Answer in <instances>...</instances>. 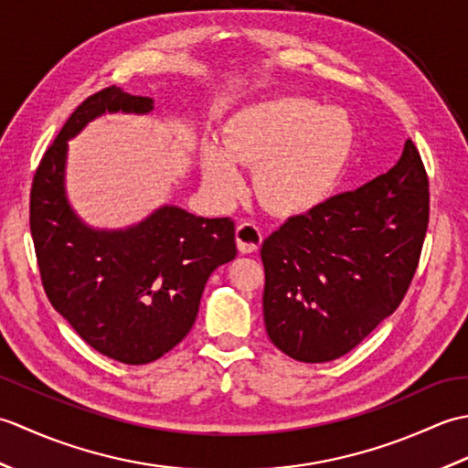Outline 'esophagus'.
Segmentation results:
<instances>
[{
  "instance_id": "esophagus-1",
  "label": "esophagus",
  "mask_w": 468,
  "mask_h": 468,
  "mask_svg": "<svg viewBox=\"0 0 468 468\" xmlns=\"http://www.w3.org/2000/svg\"><path fill=\"white\" fill-rule=\"evenodd\" d=\"M235 237H237V247H239V251L245 255L260 250V245L263 241L261 229L251 221H241L239 225H237Z\"/></svg>"
}]
</instances>
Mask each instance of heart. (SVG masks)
<instances>
[{"label": "heart", "mask_w": 468, "mask_h": 468, "mask_svg": "<svg viewBox=\"0 0 468 468\" xmlns=\"http://www.w3.org/2000/svg\"><path fill=\"white\" fill-rule=\"evenodd\" d=\"M356 131L346 111L290 96L245 108L225 143L208 138L198 165L217 203L231 205L247 188L243 165L257 166V191L273 211L305 213L335 191L350 161Z\"/></svg>", "instance_id": "heart-1"}]
</instances>
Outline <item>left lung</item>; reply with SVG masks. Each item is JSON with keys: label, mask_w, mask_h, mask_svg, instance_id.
<instances>
[{"label": "left lung", "mask_w": 468, "mask_h": 468, "mask_svg": "<svg viewBox=\"0 0 468 468\" xmlns=\"http://www.w3.org/2000/svg\"><path fill=\"white\" fill-rule=\"evenodd\" d=\"M429 227V178L412 141L386 175L267 237L263 320L297 362L347 354L409 292Z\"/></svg>", "instance_id": "1"}]
</instances>
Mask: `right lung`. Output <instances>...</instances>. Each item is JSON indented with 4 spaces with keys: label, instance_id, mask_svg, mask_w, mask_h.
I'll return each instance as SVG.
<instances>
[{
    "label": "right lung",
    "instance_id": "1",
    "mask_svg": "<svg viewBox=\"0 0 468 468\" xmlns=\"http://www.w3.org/2000/svg\"><path fill=\"white\" fill-rule=\"evenodd\" d=\"M154 101L111 86L68 118L39 163L29 229L49 303L112 360L154 362L191 332L205 283L235 260V223L161 205L122 229L88 225L66 191L68 141L104 114H148Z\"/></svg>",
    "mask_w": 468,
    "mask_h": 468
}]
</instances>
